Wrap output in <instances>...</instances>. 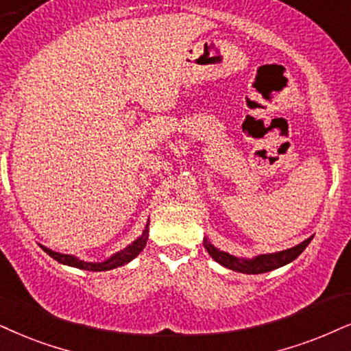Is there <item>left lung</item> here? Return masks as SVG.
<instances>
[{"mask_svg":"<svg viewBox=\"0 0 351 351\" xmlns=\"http://www.w3.org/2000/svg\"><path fill=\"white\" fill-rule=\"evenodd\" d=\"M313 238H308L306 241L301 243V245L290 247L287 251H280V252H274V254H261L254 257L252 261H245V259H238L228 252H223L220 250H217L210 245V243L206 239V250L208 254L212 256V259H215L217 263L225 265V267L237 270V272H243V274H264V272H270V270L282 267L291 261H295L301 252L306 250V246L311 243Z\"/></svg>","mask_w":351,"mask_h":351,"instance_id":"8db88e82","label":"left lung"}]
</instances>
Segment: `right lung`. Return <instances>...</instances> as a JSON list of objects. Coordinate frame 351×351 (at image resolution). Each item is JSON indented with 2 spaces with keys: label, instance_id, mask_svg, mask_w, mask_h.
I'll return each mask as SVG.
<instances>
[{
  "label": "right lung",
  "instance_id": "1",
  "mask_svg": "<svg viewBox=\"0 0 351 351\" xmlns=\"http://www.w3.org/2000/svg\"><path fill=\"white\" fill-rule=\"evenodd\" d=\"M149 227V225H147ZM145 227L143 237L137 238L132 245H130L126 247V250H123L121 252H117V254L110 257L108 261H105V263H84V261L77 259V257L74 256H69V254H60V252H55L51 250H48V247H43L45 250L47 254H50L53 259L58 261V263L61 264H66V265H71V267H77V269H84V270H92V272H101V270H112V269H117L119 265H124L128 264L130 261L134 259V257L139 254L141 251L144 250L145 245H147V237H149V230Z\"/></svg>",
  "mask_w": 351,
  "mask_h": 351
}]
</instances>
